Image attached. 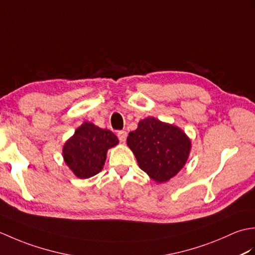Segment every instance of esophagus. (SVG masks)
<instances>
[{
    "label": "esophagus",
    "mask_w": 255,
    "mask_h": 255,
    "mask_svg": "<svg viewBox=\"0 0 255 255\" xmlns=\"http://www.w3.org/2000/svg\"><path fill=\"white\" fill-rule=\"evenodd\" d=\"M117 137H118V139H119V141H121V142H125V140H126V138H127V132L124 131V130L118 131V132H117Z\"/></svg>",
    "instance_id": "obj_1"
}]
</instances>
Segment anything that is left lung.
<instances>
[{
    "mask_svg": "<svg viewBox=\"0 0 255 255\" xmlns=\"http://www.w3.org/2000/svg\"><path fill=\"white\" fill-rule=\"evenodd\" d=\"M127 144L140 169L159 183L177 174L191 150V141L180 128L153 117L139 122L136 130L129 132Z\"/></svg>",
    "mask_w": 255,
    "mask_h": 255,
    "instance_id": "8db88e82",
    "label": "left lung"
}]
</instances>
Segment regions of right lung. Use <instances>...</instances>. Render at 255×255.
<instances>
[{
  "label": "right lung",
  "instance_id": "add662e5",
  "mask_svg": "<svg viewBox=\"0 0 255 255\" xmlns=\"http://www.w3.org/2000/svg\"><path fill=\"white\" fill-rule=\"evenodd\" d=\"M118 143L108 129H101L84 123L63 147V158L68 166L80 178H89L102 171L107 150Z\"/></svg>",
  "mask_w": 255,
  "mask_h": 255
}]
</instances>
